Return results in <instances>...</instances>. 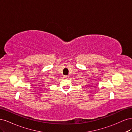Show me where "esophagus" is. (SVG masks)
Wrapping results in <instances>:
<instances>
[{"label":"esophagus","instance_id":"1","mask_svg":"<svg viewBox=\"0 0 132 132\" xmlns=\"http://www.w3.org/2000/svg\"><path fill=\"white\" fill-rule=\"evenodd\" d=\"M63 78H64V79H68V78H69V77L68 75H64L63 76Z\"/></svg>","mask_w":132,"mask_h":132}]
</instances>
